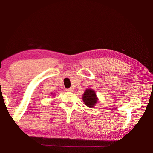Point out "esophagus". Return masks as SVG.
<instances>
[{
	"instance_id": "1",
	"label": "esophagus",
	"mask_w": 153,
	"mask_h": 153,
	"mask_svg": "<svg viewBox=\"0 0 153 153\" xmlns=\"http://www.w3.org/2000/svg\"><path fill=\"white\" fill-rule=\"evenodd\" d=\"M66 91L68 92H73V91H74V88H70L66 89Z\"/></svg>"
}]
</instances>
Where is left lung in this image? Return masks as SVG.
Returning a JSON list of instances; mask_svg holds the SVG:
<instances>
[{"label": "left lung", "mask_w": 153, "mask_h": 153, "mask_svg": "<svg viewBox=\"0 0 153 153\" xmlns=\"http://www.w3.org/2000/svg\"><path fill=\"white\" fill-rule=\"evenodd\" d=\"M82 97L85 104L88 107H93L98 100L95 91L92 89H87L83 93Z\"/></svg>", "instance_id": "obj_1"}]
</instances>
